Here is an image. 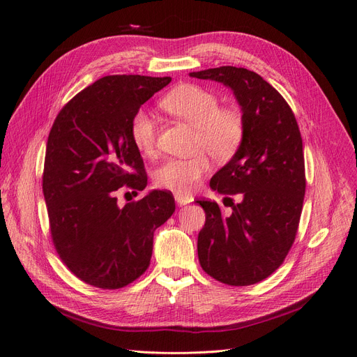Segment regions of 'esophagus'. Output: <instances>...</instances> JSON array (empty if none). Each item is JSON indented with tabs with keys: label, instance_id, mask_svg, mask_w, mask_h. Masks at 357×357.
<instances>
[{
	"label": "esophagus",
	"instance_id": "34e87169",
	"mask_svg": "<svg viewBox=\"0 0 357 357\" xmlns=\"http://www.w3.org/2000/svg\"><path fill=\"white\" fill-rule=\"evenodd\" d=\"M174 199L178 205H186L189 202H192V197L189 195H181V193H174Z\"/></svg>",
	"mask_w": 357,
	"mask_h": 357
}]
</instances>
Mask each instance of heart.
<instances>
[{
	"label": "heart",
	"mask_w": 357,
	"mask_h": 357,
	"mask_svg": "<svg viewBox=\"0 0 357 357\" xmlns=\"http://www.w3.org/2000/svg\"><path fill=\"white\" fill-rule=\"evenodd\" d=\"M160 105L172 116L195 126L193 146L199 152L185 159H167L155 172L159 188L186 195L210 169V159L205 152L215 160H228L238 150L244 137L243 116L234 109L220 107L218 96L198 84L177 86L162 98ZM129 135L138 152L152 155L156 143V122L152 114L144 109L137 110L129 123Z\"/></svg>",
	"instance_id": "b5f03b06"
}]
</instances>
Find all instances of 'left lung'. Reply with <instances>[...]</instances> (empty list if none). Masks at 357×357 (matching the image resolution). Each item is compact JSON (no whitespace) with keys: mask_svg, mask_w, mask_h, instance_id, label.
Wrapping results in <instances>:
<instances>
[{"mask_svg":"<svg viewBox=\"0 0 357 357\" xmlns=\"http://www.w3.org/2000/svg\"><path fill=\"white\" fill-rule=\"evenodd\" d=\"M189 75L231 88L244 121L241 146L210 181L231 214L215 201H197L205 211L199 264L220 283L250 286L284 262L298 232L305 195L299 126L283 96L255 71L226 66Z\"/></svg>","mask_w":357,"mask_h":357,"instance_id":"left-lung-1","label":"left lung"}]
</instances>
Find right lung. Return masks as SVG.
I'll return each instance as SVG.
<instances>
[{"label": "right lung", "mask_w": 357, "mask_h": 357, "mask_svg": "<svg viewBox=\"0 0 357 357\" xmlns=\"http://www.w3.org/2000/svg\"><path fill=\"white\" fill-rule=\"evenodd\" d=\"M171 77L105 75L58 113L47 138L43 193L52 241L86 284L121 289L150 265L153 232L176 210L171 192L152 190L117 205L122 189L143 190V158L131 142V117Z\"/></svg>", "instance_id": "obj_1"}]
</instances>
